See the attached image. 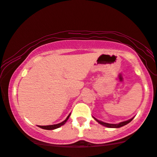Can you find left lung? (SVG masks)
<instances>
[{"label":"left lung","mask_w":157,"mask_h":157,"mask_svg":"<svg viewBox=\"0 0 157 157\" xmlns=\"http://www.w3.org/2000/svg\"><path fill=\"white\" fill-rule=\"evenodd\" d=\"M94 119H95V118H94ZM133 119H134V118H132V119L128 120V121L121 122V123H119V124H112L104 123V122H103V121H98V120L96 119H95V120H96V121H97L98 123L101 124V125L104 126H106V127H109V128H119V127H121V126H123L124 125H126V124H128V123H129V122L132 121Z\"/></svg>","instance_id":"1"}]
</instances>
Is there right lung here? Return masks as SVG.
<instances>
[{
  "instance_id": "1",
  "label": "right lung",
  "mask_w": 157,
  "mask_h": 157,
  "mask_svg": "<svg viewBox=\"0 0 157 157\" xmlns=\"http://www.w3.org/2000/svg\"><path fill=\"white\" fill-rule=\"evenodd\" d=\"M69 117H70V114L68 116L67 118H66L65 121H62L61 123H60V124H53V125H48V126H38V127H40V128H44V129H46V130H53V129H55V128H59L60 126H61L62 125H63V124H65L66 121H67V120L68 119V118H69Z\"/></svg>"
}]
</instances>
